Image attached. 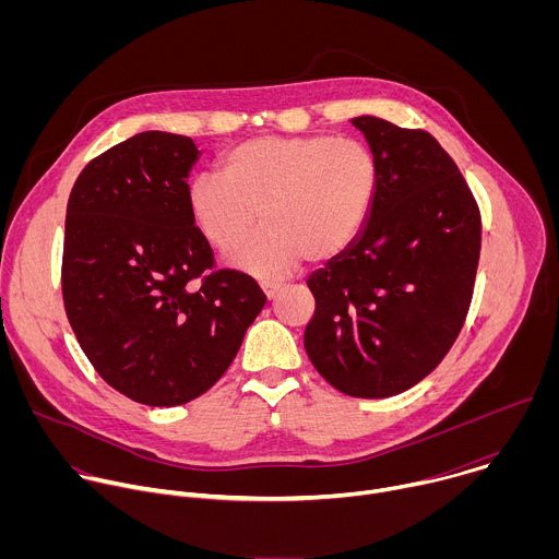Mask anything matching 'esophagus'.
Instances as JSON below:
<instances>
[{"label": "esophagus", "mask_w": 559, "mask_h": 559, "mask_svg": "<svg viewBox=\"0 0 559 559\" xmlns=\"http://www.w3.org/2000/svg\"><path fill=\"white\" fill-rule=\"evenodd\" d=\"M261 287H263L265 296L272 300V298L278 294V289H281V283H278V281H263V283H261Z\"/></svg>", "instance_id": "34e87169"}]
</instances>
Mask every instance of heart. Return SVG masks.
Masks as SVG:
<instances>
[{"label":"heart","instance_id":"obj_1","mask_svg":"<svg viewBox=\"0 0 559 559\" xmlns=\"http://www.w3.org/2000/svg\"><path fill=\"white\" fill-rule=\"evenodd\" d=\"M378 162L358 139L334 134L257 136L223 156V177L197 175L188 210L207 241L227 252L265 225L231 259L259 276H276L305 261L345 252L378 194Z\"/></svg>","mask_w":559,"mask_h":559}]
</instances>
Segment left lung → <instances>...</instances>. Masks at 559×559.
<instances>
[{
	"instance_id": "1",
	"label": "left lung",
	"mask_w": 559,
	"mask_h": 559,
	"mask_svg": "<svg viewBox=\"0 0 559 559\" xmlns=\"http://www.w3.org/2000/svg\"><path fill=\"white\" fill-rule=\"evenodd\" d=\"M378 162V194L356 241L307 278L305 349L332 386L386 397L429 376L473 296L483 218L447 150L425 130L356 117Z\"/></svg>"
}]
</instances>
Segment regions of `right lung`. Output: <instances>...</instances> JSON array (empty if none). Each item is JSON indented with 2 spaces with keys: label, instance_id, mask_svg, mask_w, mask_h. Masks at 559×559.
<instances>
[{
  "label": "right lung",
  "instance_id": "right-lung-1",
  "mask_svg": "<svg viewBox=\"0 0 559 559\" xmlns=\"http://www.w3.org/2000/svg\"><path fill=\"white\" fill-rule=\"evenodd\" d=\"M190 136L134 134L76 177L61 292L70 328L97 373L130 401L186 405L231 365L267 296L216 270L188 210Z\"/></svg>",
  "mask_w": 559,
  "mask_h": 559
}]
</instances>
